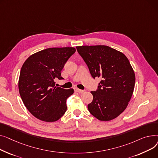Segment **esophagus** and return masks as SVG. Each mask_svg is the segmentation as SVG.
<instances>
[{"label": "esophagus", "mask_w": 158, "mask_h": 158, "mask_svg": "<svg viewBox=\"0 0 158 158\" xmlns=\"http://www.w3.org/2000/svg\"><path fill=\"white\" fill-rule=\"evenodd\" d=\"M75 90L77 92H78V93H82V92H84V90H81V89H75Z\"/></svg>", "instance_id": "1"}]
</instances>
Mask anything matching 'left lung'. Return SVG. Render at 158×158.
I'll list each match as a JSON object with an SVG mask.
<instances>
[{
	"mask_svg": "<svg viewBox=\"0 0 158 158\" xmlns=\"http://www.w3.org/2000/svg\"><path fill=\"white\" fill-rule=\"evenodd\" d=\"M91 76L101 80L93 100L88 105L90 113L102 121L118 116L130 101L135 83L134 71L125 55L108 46H77Z\"/></svg>",
	"mask_w": 158,
	"mask_h": 158,
	"instance_id": "8db88e82",
	"label": "left lung"
}]
</instances>
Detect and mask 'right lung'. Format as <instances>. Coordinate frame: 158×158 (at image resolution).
<instances>
[{
  "label": "right lung",
  "mask_w": 158,
  "mask_h": 158,
  "mask_svg": "<svg viewBox=\"0 0 158 158\" xmlns=\"http://www.w3.org/2000/svg\"><path fill=\"white\" fill-rule=\"evenodd\" d=\"M75 52L73 47L46 48L32 55L23 64L18 81L20 94L36 118L55 122L66 112V99L74 90L55 87V80L64 79L60 71Z\"/></svg>",
  "instance_id": "1"
}]
</instances>
